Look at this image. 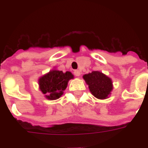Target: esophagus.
I'll return each mask as SVG.
<instances>
[{"mask_svg": "<svg viewBox=\"0 0 148 148\" xmlns=\"http://www.w3.org/2000/svg\"><path fill=\"white\" fill-rule=\"evenodd\" d=\"M74 74L75 76L79 77V76H80V74H81V73H80V71L79 70H75L74 71Z\"/></svg>", "mask_w": 148, "mask_h": 148, "instance_id": "1", "label": "esophagus"}]
</instances>
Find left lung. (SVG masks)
I'll return each mask as SVG.
<instances>
[{
    "instance_id": "8db88e82",
    "label": "left lung",
    "mask_w": 148,
    "mask_h": 148,
    "mask_svg": "<svg viewBox=\"0 0 148 148\" xmlns=\"http://www.w3.org/2000/svg\"><path fill=\"white\" fill-rule=\"evenodd\" d=\"M91 93L97 99L108 98L112 90V82L109 77L99 71H92L83 76Z\"/></svg>"
}]
</instances>
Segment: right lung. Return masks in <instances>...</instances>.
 I'll return each mask as SVG.
<instances>
[{
  "mask_svg": "<svg viewBox=\"0 0 148 148\" xmlns=\"http://www.w3.org/2000/svg\"><path fill=\"white\" fill-rule=\"evenodd\" d=\"M74 78L70 71L52 70L39 79V89L48 99H58L67 88L68 81Z\"/></svg>",
  "mask_w": 148,
  "mask_h": 148,
  "instance_id": "obj_1",
  "label": "right lung"
}]
</instances>
